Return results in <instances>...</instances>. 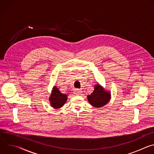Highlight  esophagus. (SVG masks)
<instances>
[{
    "instance_id": "esophagus-1",
    "label": "esophagus",
    "mask_w": 154,
    "mask_h": 154,
    "mask_svg": "<svg viewBox=\"0 0 154 154\" xmlns=\"http://www.w3.org/2000/svg\"><path fill=\"white\" fill-rule=\"evenodd\" d=\"M74 93L76 95H80L81 94V93H82V91L80 90H79V89H75L74 91Z\"/></svg>"
}]
</instances>
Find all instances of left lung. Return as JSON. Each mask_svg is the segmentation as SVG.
<instances>
[{
    "label": "left lung",
    "instance_id": "left-lung-1",
    "mask_svg": "<svg viewBox=\"0 0 154 154\" xmlns=\"http://www.w3.org/2000/svg\"><path fill=\"white\" fill-rule=\"evenodd\" d=\"M87 97L90 104L96 108H99L108 103L110 99V94L105 91L102 88L97 84L94 87V91Z\"/></svg>",
    "mask_w": 154,
    "mask_h": 154
}]
</instances>
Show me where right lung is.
<instances>
[{"mask_svg": "<svg viewBox=\"0 0 154 154\" xmlns=\"http://www.w3.org/2000/svg\"><path fill=\"white\" fill-rule=\"evenodd\" d=\"M49 100L51 101L52 106L54 107L55 108H59L61 107L65 102L66 101L67 95L61 93L57 88L55 86Z\"/></svg>", "mask_w": 154, "mask_h": 154, "instance_id": "add662e5", "label": "right lung"}]
</instances>
